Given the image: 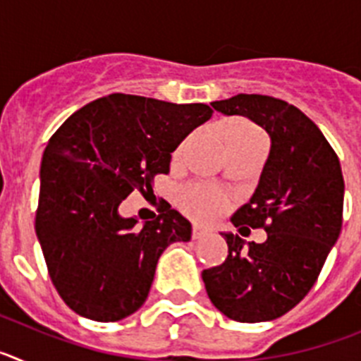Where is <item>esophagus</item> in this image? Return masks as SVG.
I'll return each instance as SVG.
<instances>
[{
	"mask_svg": "<svg viewBox=\"0 0 361 361\" xmlns=\"http://www.w3.org/2000/svg\"><path fill=\"white\" fill-rule=\"evenodd\" d=\"M208 235H209L208 229L199 228V226H195V228H193V231H191V237H193V240H199V238L208 237Z\"/></svg>",
	"mask_w": 361,
	"mask_h": 361,
	"instance_id": "34e87169",
	"label": "esophagus"
}]
</instances>
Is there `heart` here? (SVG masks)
I'll return each mask as SVG.
<instances>
[{
    "instance_id": "1",
    "label": "heart",
    "mask_w": 361,
    "mask_h": 361,
    "mask_svg": "<svg viewBox=\"0 0 361 361\" xmlns=\"http://www.w3.org/2000/svg\"><path fill=\"white\" fill-rule=\"evenodd\" d=\"M220 141L226 152L229 149L244 148V146L255 145V142H266L264 135L258 132L255 126L245 123L242 119H233L229 123L222 124L219 132ZM180 152V149H178ZM177 152V153H178ZM184 208L193 219L197 220H209L219 215L226 208V200L208 188H193V190L184 197Z\"/></svg>"
}]
</instances>
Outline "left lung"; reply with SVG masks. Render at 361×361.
I'll return each instance as SVG.
<instances>
[{
	"label": "left lung",
	"mask_w": 361,
	"mask_h": 361,
	"mask_svg": "<svg viewBox=\"0 0 361 361\" xmlns=\"http://www.w3.org/2000/svg\"><path fill=\"white\" fill-rule=\"evenodd\" d=\"M212 106L244 116L271 139L250 202L231 222L264 228L266 242L222 233L228 258L202 271L209 300L231 320L269 322L291 311L317 282L342 229L343 175L338 155L317 124L282 99L238 94Z\"/></svg>",
	"instance_id": "obj_1"
}]
</instances>
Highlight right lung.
Here are the masks:
<instances>
[{
    "label": "right lung",
    "instance_id": "right-lung-1",
    "mask_svg": "<svg viewBox=\"0 0 361 361\" xmlns=\"http://www.w3.org/2000/svg\"><path fill=\"white\" fill-rule=\"evenodd\" d=\"M208 104L110 94L68 117L41 161L36 235L57 293L72 311L117 322L145 304L162 251L191 238L168 202L137 228L119 206L170 171L171 153L212 117Z\"/></svg>",
    "mask_w": 361,
    "mask_h": 361
}]
</instances>
